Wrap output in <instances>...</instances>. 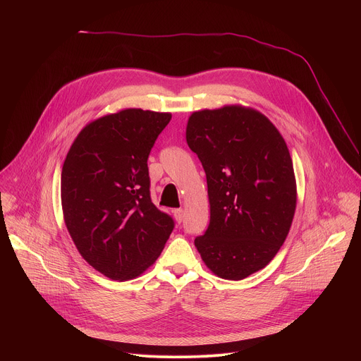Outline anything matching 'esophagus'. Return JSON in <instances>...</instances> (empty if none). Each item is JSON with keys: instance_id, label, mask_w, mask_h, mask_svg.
Listing matches in <instances>:
<instances>
[{"instance_id": "esophagus-1", "label": "esophagus", "mask_w": 361, "mask_h": 361, "mask_svg": "<svg viewBox=\"0 0 361 361\" xmlns=\"http://www.w3.org/2000/svg\"><path fill=\"white\" fill-rule=\"evenodd\" d=\"M173 214H174V219H176L177 223H181V221H183V219H184V212H183V209H176V210H173Z\"/></svg>"}]
</instances>
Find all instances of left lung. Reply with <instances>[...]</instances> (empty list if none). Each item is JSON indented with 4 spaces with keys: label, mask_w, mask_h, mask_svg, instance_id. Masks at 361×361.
Wrapping results in <instances>:
<instances>
[{
    "label": "left lung",
    "mask_w": 361,
    "mask_h": 361,
    "mask_svg": "<svg viewBox=\"0 0 361 361\" xmlns=\"http://www.w3.org/2000/svg\"><path fill=\"white\" fill-rule=\"evenodd\" d=\"M187 144L207 177L210 224L194 244L216 276L243 280L283 245L297 188L287 144L260 111L243 106L190 116Z\"/></svg>",
    "instance_id": "1"
}]
</instances>
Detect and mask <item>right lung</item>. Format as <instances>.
Wrapping results in <instances>:
<instances>
[{"label": "right lung", "mask_w": 361, "mask_h": 361, "mask_svg": "<svg viewBox=\"0 0 361 361\" xmlns=\"http://www.w3.org/2000/svg\"><path fill=\"white\" fill-rule=\"evenodd\" d=\"M170 113L126 109L87 124L61 171L67 230L82 259L127 281L159 259L174 220L149 197L147 160Z\"/></svg>", "instance_id": "add662e5"}]
</instances>
